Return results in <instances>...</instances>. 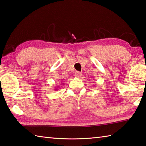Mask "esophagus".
<instances>
[{
    "label": "esophagus",
    "mask_w": 146,
    "mask_h": 146,
    "mask_svg": "<svg viewBox=\"0 0 146 146\" xmlns=\"http://www.w3.org/2000/svg\"><path fill=\"white\" fill-rule=\"evenodd\" d=\"M75 77L80 78V76H82V73L80 72H78V71H77V72H76L75 73Z\"/></svg>",
    "instance_id": "1"
}]
</instances>
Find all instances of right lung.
Masks as SVG:
<instances>
[{
    "label": "right lung",
    "mask_w": 146,
    "mask_h": 146,
    "mask_svg": "<svg viewBox=\"0 0 146 146\" xmlns=\"http://www.w3.org/2000/svg\"><path fill=\"white\" fill-rule=\"evenodd\" d=\"M58 89H59V87H55V91H57V90H58Z\"/></svg>",
    "instance_id": "1"
}]
</instances>
